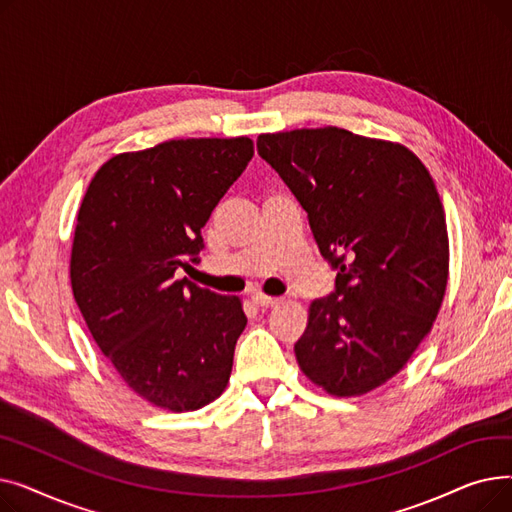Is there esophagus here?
Returning <instances> with one entry per match:
<instances>
[{
	"mask_svg": "<svg viewBox=\"0 0 512 512\" xmlns=\"http://www.w3.org/2000/svg\"><path fill=\"white\" fill-rule=\"evenodd\" d=\"M253 303L257 305V307H263V309H270V307H276L278 303H280V299H276V297H267V294H253Z\"/></svg>",
	"mask_w": 512,
	"mask_h": 512,
	"instance_id": "34e87169",
	"label": "esophagus"
}]
</instances>
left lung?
I'll list each match as a JSON object with an SVG mask.
<instances>
[{
	"instance_id": "obj_1",
	"label": "left lung",
	"mask_w": 512,
	"mask_h": 512,
	"mask_svg": "<svg viewBox=\"0 0 512 512\" xmlns=\"http://www.w3.org/2000/svg\"><path fill=\"white\" fill-rule=\"evenodd\" d=\"M259 155L307 211L336 292L309 305L301 371L338 398L384 386L432 330L448 284L446 215L405 145L338 126L267 132Z\"/></svg>"
}]
</instances>
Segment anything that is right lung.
<instances>
[{"mask_svg":"<svg viewBox=\"0 0 512 512\" xmlns=\"http://www.w3.org/2000/svg\"><path fill=\"white\" fill-rule=\"evenodd\" d=\"M253 157L249 137L174 139L118 153L78 207L70 284L122 382L153 407L197 411L230 380L247 326L238 297L176 280L201 228Z\"/></svg>","mask_w":512,"mask_h":512,"instance_id":"1","label":"right lung"}]
</instances>
